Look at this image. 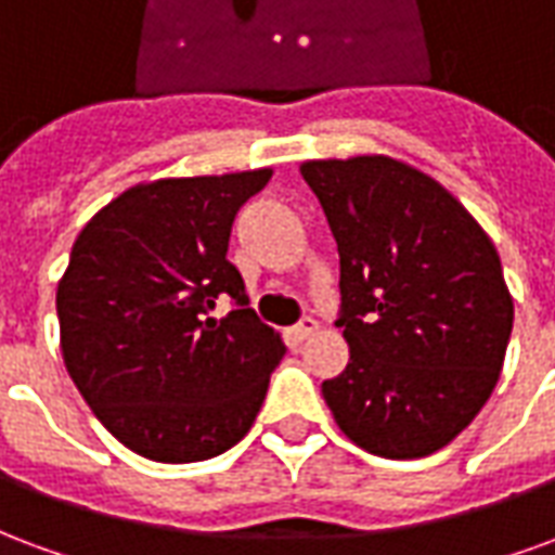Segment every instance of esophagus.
I'll list each match as a JSON object with an SVG mask.
<instances>
[{"label":"esophagus","mask_w":555,"mask_h":555,"mask_svg":"<svg viewBox=\"0 0 555 555\" xmlns=\"http://www.w3.org/2000/svg\"><path fill=\"white\" fill-rule=\"evenodd\" d=\"M314 330H318V321H314V318H302L300 324H294L288 330V336L294 338V341H302V338H309L314 333Z\"/></svg>","instance_id":"1"}]
</instances>
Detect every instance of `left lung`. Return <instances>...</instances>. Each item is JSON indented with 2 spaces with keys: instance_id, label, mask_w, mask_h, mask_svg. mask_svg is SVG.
Returning <instances> with one entry per match:
<instances>
[{
  "instance_id": "8db88e82",
  "label": "left lung",
  "mask_w": 555,
  "mask_h": 555,
  "mask_svg": "<svg viewBox=\"0 0 555 555\" xmlns=\"http://www.w3.org/2000/svg\"><path fill=\"white\" fill-rule=\"evenodd\" d=\"M300 175L338 243L350 362L326 408L360 449L425 457L461 434L500 380L514 302L500 255L457 198L384 154L309 159Z\"/></svg>"
}]
</instances>
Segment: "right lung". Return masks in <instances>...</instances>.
Instances as JSON below:
<instances>
[{
    "label": "right lung",
    "mask_w": 555,
    "mask_h": 555,
    "mask_svg": "<svg viewBox=\"0 0 555 555\" xmlns=\"http://www.w3.org/2000/svg\"><path fill=\"white\" fill-rule=\"evenodd\" d=\"M273 169L137 183L79 231L55 291L62 357L79 396L130 452L217 457L253 428L279 333L249 309L231 222ZM222 296L235 309L207 319Z\"/></svg>",
    "instance_id": "right-lung-1"
}]
</instances>
